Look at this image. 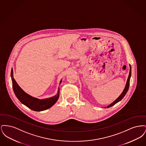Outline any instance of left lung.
<instances>
[{
    "label": "left lung",
    "instance_id": "left-lung-1",
    "mask_svg": "<svg viewBox=\"0 0 146 146\" xmlns=\"http://www.w3.org/2000/svg\"><path fill=\"white\" fill-rule=\"evenodd\" d=\"M130 73H129V77H128V78H127V82H126V85H125L124 90H123V92L121 93V94L118 97V98H117L116 100H115L112 104H110L109 106H108L107 107V108H109V107H110L113 106V105L116 104L117 103H118V102H119L120 100H121V99H122L123 97H124V96L126 95V92H127L128 89H129V85H130V77H131V66H130Z\"/></svg>",
    "mask_w": 146,
    "mask_h": 146
}]
</instances>
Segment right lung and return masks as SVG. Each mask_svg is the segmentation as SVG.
<instances>
[{
	"label": "right lung",
	"mask_w": 146,
	"mask_h": 146,
	"mask_svg": "<svg viewBox=\"0 0 146 146\" xmlns=\"http://www.w3.org/2000/svg\"><path fill=\"white\" fill-rule=\"evenodd\" d=\"M11 76L13 82V88L16 96L20 100V101L22 104L25 105L33 111H42L49 109L55 104L59 97V90H58L57 94L56 96L49 98L40 100L32 97L26 94L18 85V84L13 78V69L11 70ZM62 80L60 81V84Z\"/></svg>",
	"instance_id": "obj_1"
}]
</instances>
